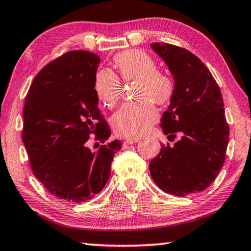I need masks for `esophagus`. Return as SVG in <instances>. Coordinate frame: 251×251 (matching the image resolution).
<instances>
[{"instance_id": "34e87169", "label": "esophagus", "mask_w": 251, "mask_h": 251, "mask_svg": "<svg viewBox=\"0 0 251 251\" xmlns=\"http://www.w3.org/2000/svg\"><path fill=\"white\" fill-rule=\"evenodd\" d=\"M137 142H138V139H136V138H128V139H125V142H123V144H125V145H131V144L137 143Z\"/></svg>"}]
</instances>
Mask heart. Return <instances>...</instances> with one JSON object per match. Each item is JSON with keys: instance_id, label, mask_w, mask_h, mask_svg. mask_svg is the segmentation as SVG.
<instances>
[{"instance_id": "1", "label": "heart", "mask_w": 251, "mask_h": 251, "mask_svg": "<svg viewBox=\"0 0 251 251\" xmlns=\"http://www.w3.org/2000/svg\"><path fill=\"white\" fill-rule=\"evenodd\" d=\"M114 65L126 82L137 81V102L125 104L112 116V126L121 137L137 138L149 131L156 121L157 111L153 102L163 105L173 97L175 81L166 72L157 70L156 61L145 51L132 49L116 54ZM96 96L107 107L118 104L121 97V82L107 68L97 71L94 80Z\"/></svg>"}]
</instances>
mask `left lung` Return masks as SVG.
Here are the masks:
<instances>
[{
  "label": "left lung",
  "instance_id": "1",
  "mask_svg": "<svg viewBox=\"0 0 251 251\" xmlns=\"http://www.w3.org/2000/svg\"><path fill=\"white\" fill-rule=\"evenodd\" d=\"M175 78L170 105L161 118L164 135L181 138L162 144L150 162L154 183L166 193L185 197L207 188L225 162L229 129L221 89L207 66L190 51L152 43Z\"/></svg>",
  "mask_w": 251,
  "mask_h": 251
}]
</instances>
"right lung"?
<instances>
[{"instance_id":"obj_1","label":"right lung","mask_w":251,"mask_h":251,"mask_svg":"<svg viewBox=\"0 0 251 251\" xmlns=\"http://www.w3.org/2000/svg\"><path fill=\"white\" fill-rule=\"evenodd\" d=\"M100 58L73 50L50 61L34 78L24 106L23 143L34 176L50 194L84 202L107 183L122 143L98 108L94 80ZM102 145L94 151L90 137Z\"/></svg>"}]
</instances>
